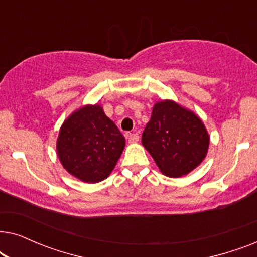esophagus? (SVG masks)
<instances>
[{"mask_svg": "<svg viewBox=\"0 0 257 257\" xmlns=\"http://www.w3.org/2000/svg\"><path fill=\"white\" fill-rule=\"evenodd\" d=\"M139 140V135L137 132H132L128 135V143H137Z\"/></svg>", "mask_w": 257, "mask_h": 257, "instance_id": "1", "label": "esophagus"}]
</instances>
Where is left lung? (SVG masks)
<instances>
[{
    "instance_id": "8db88e82",
    "label": "left lung",
    "mask_w": 257,
    "mask_h": 257,
    "mask_svg": "<svg viewBox=\"0 0 257 257\" xmlns=\"http://www.w3.org/2000/svg\"><path fill=\"white\" fill-rule=\"evenodd\" d=\"M142 143L161 173L170 178H180L205 159L209 135L194 112L173 100L165 99L154 104Z\"/></svg>"
}]
</instances>
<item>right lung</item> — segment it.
Here are the masks:
<instances>
[{
	"label": "right lung",
	"instance_id": "obj_1",
	"mask_svg": "<svg viewBox=\"0 0 257 257\" xmlns=\"http://www.w3.org/2000/svg\"><path fill=\"white\" fill-rule=\"evenodd\" d=\"M124 147V136L98 104L73 111L59 128L56 145L62 166L87 184L105 180Z\"/></svg>",
	"mask_w": 257,
	"mask_h": 257
}]
</instances>
